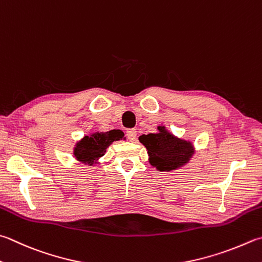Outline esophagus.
Masks as SVG:
<instances>
[{
	"instance_id": "esophagus-1",
	"label": "esophagus",
	"mask_w": 262,
	"mask_h": 262,
	"mask_svg": "<svg viewBox=\"0 0 262 262\" xmlns=\"http://www.w3.org/2000/svg\"><path fill=\"white\" fill-rule=\"evenodd\" d=\"M126 136H127V138H129L130 141H135L137 139V130L129 129L126 131Z\"/></svg>"
}]
</instances>
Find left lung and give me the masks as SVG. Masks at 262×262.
<instances>
[{
	"label": "left lung",
	"mask_w": 262,
	"mask_h": 262,
	"mask_svg": "<svg viewBox=\"0 0 262 262\" xmlns=\"http://www.w3.org/2000/svg\"><path fill=\"white\" fill-rule=\"evenodd\" d=\"M139 141L146 147L149 164L161 172L179 170L195 154L190 140L174 136L164 125L157 126L156 133L140 136Z\"/></svg>",
	"instance_id": "left-lung-1"
}]
</instances>
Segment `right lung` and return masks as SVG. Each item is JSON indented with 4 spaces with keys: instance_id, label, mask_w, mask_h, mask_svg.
<instances>
[{
    "instance_id": "right-lung-1",
    "label": "right lung",
    "mask_w": 262,
    "mask_h": 262,
    "mask_svg": "<svg viewBox=\"0 0 262 262\" xmlns=\"http://www.w3.org/2000/svg\"><path fill=\"white\" fill-rule=\"evenodd\" d=\"M125 139L124 133L120 130H111L108 132H90L78 140L73 149V155L77 162L89 166L99 163L106 149L114 141Z\"/></svg>"
}]
</instances>
